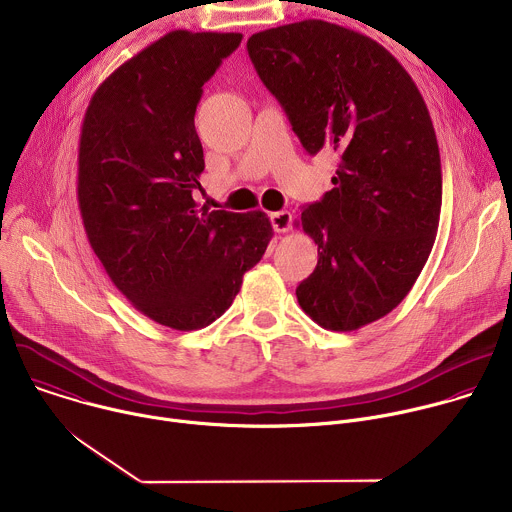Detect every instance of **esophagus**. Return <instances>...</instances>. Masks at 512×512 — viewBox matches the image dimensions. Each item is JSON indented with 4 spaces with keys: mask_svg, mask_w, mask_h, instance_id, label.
Instances as JSON below:
<instances>
[{
    "mask_svg": "<svg viewBox=\"0 0 512 512\" xmlns=\"http://www.w3.org/2000/svg\"><path fill=\"white\" fill-rule=\"evenodd\" d=\"M271 225L275 229V233H287L291 229V214L287 210H277L271 212Z\"/></svg>",
    "mask_w": 512,
    "mask_h": 512,
    "instance_id": "34e87169",
    "label": "esophagus"
}]
</instances>
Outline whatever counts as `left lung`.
<instances>
[{
	"label": "left lung",
	"mask_w": 512,
	"mask_h": 512,
	"mask_svg": "<svg viewBox=\"0 0 512 512\" xmlns=\"http://www.w3.org/2000/svg\"><path fill=\"white\" fill-rule=\"evenodd\" d=\"M249 58L334 188L302 210L318 265L296 296L322 328L367 326L409 294L440 225L442 162L409 72L373 38L304 20L253 34Z\"/></svg>",
	"instance_id": "obj_1"
}]
</instances>
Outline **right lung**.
Instances as JSON below:
<instances>
[{"label":"right lung","instance_id":"add662e5","mask_svg":"<svg viewBox=\"0 0 512 512\" xmlns=\"http://www.w3.org/2000/svg\"><path fill=\"white\" fill-rule=\"evenodd\" d=\"M241 40L162 36L99 85L81 127L77 194L89 243L121 294L174 330L221 318L273 237L263 210H208L194 200L204 170L196 105Z\"/></svg>","mask_w":512,"mask_h":512}]
</instances>
